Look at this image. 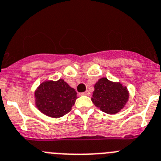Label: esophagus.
Returning <instances> with one entry per match:
<instances>
[{
  "instance_id": "1",
  "label": "esophagus",
  "mask_w": 161,
  "mask_h": 161,
  "mask_svg": "<svg viewBox=\"0 0 161 161\" xmlns=\"http://www.w3.org/2000/svg\"><path fill=\"white\" fill-rule=\"evenodd\" d=\"M81 95H89L90 92L88 91H85V92H83V93L81 94Z\"/></svg>"
}]
</instances>
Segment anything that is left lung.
<instances>
[{
    "mask_svg": "<svg viewBox=\"0 0 161 161\" xmlns=\"http://www.w3.org/2000/svg\"><path fill=\"white\" fill-rule=\"evenodd\" d=\"M91 100L102 111L115 115L124 109L129 100V91L120 82L103 77L95 82Z\"/></svg>",
    "mask_w": 161,
    "mask_h": 161,
    "instance_id": "obj_1",
    "label": "left lung"
}]
</instances>
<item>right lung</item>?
Instances as JSON below:
<instances>
[{
	"label": "right lung",
	"instance_id": "right-lung-1",
	"mask_svg": "<svg viewBox=\"0 0 161 161\" xmlns=\"http://www.w3.org/2000/svg\"><path fill=\"white\" fill-rule=\"evenodd\" d=\"M77 98V92L63 79L44 81L34 91L36 108L51 118H60L67 114Z\"/></svg>",
	"mask_w": 161,
	"mask_h": 161
}]
</instances>
